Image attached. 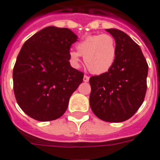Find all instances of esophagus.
Instances as JSON below:
<instances>
[{
  "label": "esophagus",
  "mask_w": 160,
  "mask_h": 160,
  "mask_svg": "<svg viewBox=\"0 0 160 160\" xmlns=\"http://www.w3.org/2000/svg\"><path fill=\"white\" fill-rule=\"evenodd\" d=\"M89 79H90L89 76H87V75H84L83 80L85 81V82H88V81H89Z\"/></svg>",
  "instance_id": "1"
}]
</instances>
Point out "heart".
<instances>
[{
	"label": "heart",
	"instance_id": "1",
	"mask_svg": "<svg viewBox=\"0 0 160 160\" xmlns=\"http://www.w3.org/2000/svg\"><path fill=\"white\" fill-rule=\"evenodd\" d=\"M77 52H69L71 64L80 66V56L88 70L94 74L106 73L112 68L117 56L116 41L108 34L87 35L76 45Z\"/></svg>",
	"mask_w": 160,
	"mask_h": 160
}]
</instances>
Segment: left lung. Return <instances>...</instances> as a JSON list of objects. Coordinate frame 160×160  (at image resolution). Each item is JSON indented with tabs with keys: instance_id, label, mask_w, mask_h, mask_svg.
Masks as SVG:
<instances>
[{
	"instance_id": "left-lung-1",
	"label": "left lung",
	"mask_w": 160,
	"mask_h": 160,
	"mask_svg": "<svg viewBox=\"0 0 160 160\" xmlns=\"http://www.w3.org/2000/svg\"><path fill=\"white\" fill-rule=\"evenodd\" d=\"M106 30L116 41V60L108 72L90 78V106L102 120L122 122L133 116L144 101L148 65L140 47L125 32Z\"/></svg>"
}]
</instances>
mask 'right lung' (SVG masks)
I'll use <instances>...</instances> for the list:
<instances>
[{"instance_id": "1", "label": "right lung", "mask_w": 160, "mask_h": 160, "mask_svg": "<svg viewBox=\"0 0 160 160\" xmlns=\"http://www.w3.org/2000/svg\"><path fill=\"white\" fill-rule=\"evenodd\" d=\"M77 35L67 28L41 29L24 42L12 72L13 91L23 112L39 121L65 113L84 74L71 67L69 50Z\"/></svg>"}]
</instances>
